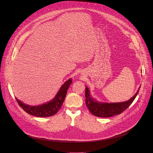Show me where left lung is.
I'll list each match as a JSON object with an SVG mask.
<instances>
[{"label": "left lung", "instance_id": "8db88e82", "mask_svg": "<svg viewBox=\"0 0 153 153\" xmlns=\"http://www.w3.org/2000/svg\"><path fill=\"white\" fill-rule=\"evenodd\" d=\"M139 87L137 93L129 100L123 102L108 103L97 101L91 97L90 90L87 86L85 88V102L87 108L91 114L95 116L99 117H110L116 115H118L123 112L130 106L136 97Z\"/></svg>", "mask_w": 153, "mask_h": 153}]
</instances>
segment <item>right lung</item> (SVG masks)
<instances>
[{
	"label": "right lung",
	"instance_id": "1",
	"mask_svg": "<svg viewBox=\"0 0 153 153\" xmlns=\"http://www.w3.org/2000/svg\"><path fill=\"white\" fill-rule=\"evenodd\" d=\"M71 83L72 79H68L62 85L56 96L51 100L40 105L31 106L24 103L16 97V99L20 106L28 114L39 117H50L56 114L60 109Z\"/></svg>",
	"mask_w": 153,
	"mask_h": 153
}]
</instances>
